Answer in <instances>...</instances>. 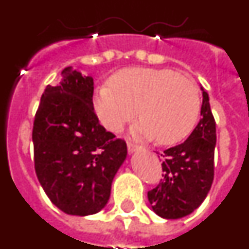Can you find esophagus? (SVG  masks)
Masks as SVG:
<instances>
[{
	"mask_svg": "<svg viewBox=\"0 0 249 249\" xmlns=\"http://www.w3.org/2000/svg\"><path fill=\"white\" fill-rule=\"evenodd\" d=\"M127 148H128V152L129 153H133V152L137 151L140 147L137 146V144H135L133 142H127Z\"/></svg>",
	"mask_w": 249,
	"mask_h": 249,
	"instance_id": "34e87169",
	"label": "esophagus"
}]
</instances>
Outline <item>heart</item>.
I'll return each mask as SVG.
<instances>
[{
	"label": "heart",
	"mask_w": 249,
	"mask_h": 249,
	"mask_svg": "<svg viewBox=\"0 0 249 249\" xmlns=\"http://www.w3.org/2000/svg\"><path fill=\"white\" fill-rule=\"evenodd\" d=\"M93 107L106 128L118 132L138 114L133 135L175 144L190 136L201 113V97L190 78L172 70L126 68L114 73L109 86L97 87Z\"/></svg>",
	"instance_id": "b5f03b06"
}]
</instances>
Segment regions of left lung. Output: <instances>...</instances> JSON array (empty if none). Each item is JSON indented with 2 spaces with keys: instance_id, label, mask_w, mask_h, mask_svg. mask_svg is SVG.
Here are the masks:
<instances>
[{
  "instance_id": "8db88e82",
  "label": "left lung",
  "mask_w": 249,
  "mask_h": 249,
  "mask_svg": "<svg viewBox=\"0 0 249 249\" xmlns=\"http://www.w3.org/2000/svg\"><path fill=\"white\" fill-rule=\"evenodd\" d=\"M202 89L203 102L198 124L183 143L160 155L163 179L148 192V201L162 218L178 219L201 206L214 177L215 121L208 93Z\"/></svg>"
}]
</instances>
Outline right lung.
Wrapping results in <instances>:
<instances>
[{
  "label": "right lung",
  "mask_w": 249,
  "mask_h": 249,
  "mask_svg": "<svg viewBox=\"0 0 249 249\" xmlns=\"http://www.w3.org/2000/svg\"><path fill=\"white\" fill-rule=\"evenodd\" d=\"M93 78L72 66L47 86L35 116V169L51 202L67 214L100 212L127 144L101 126L93 109Z\"/></svg>",
  "instance_id": "add662e5"
}]
</instances>
